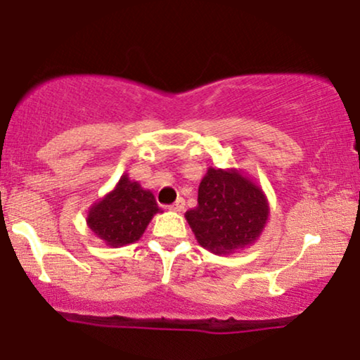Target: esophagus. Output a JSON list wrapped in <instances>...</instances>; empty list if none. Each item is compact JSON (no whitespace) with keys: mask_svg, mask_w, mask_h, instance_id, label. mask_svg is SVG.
<instances>
[{"mask_svg":"<svg viewBox=\"0 0 360 360\" xmlns=\"http://www.w3.org/2000/svg\"><path fill=\"white\" fill-rule=\"evenodd\" d=\"M170 209L175 210V212H181V210L185 209V200H184V198H181V197L176 198V200L170 205Z\"/></svg>","mask_w":360,"mask_h":360,"instance_id":"1","label":"esophagus"}]
</instances>
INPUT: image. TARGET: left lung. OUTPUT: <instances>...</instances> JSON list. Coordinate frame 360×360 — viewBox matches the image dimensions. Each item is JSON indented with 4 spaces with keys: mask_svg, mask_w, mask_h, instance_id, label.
<instances>
[{
    "mask_svg": "<svg viewBox=\"0 0 360 360\" xmlns=\"http://www.w3.org/2000/svg\"><path fill=\"white\" fill-rule=\"evenodd\" d=\"M185 217L202 248L227 255L255 243L268 221V202L238 172L209 168L198 187V205Z\"/></svg>",
    "mask_w": 360,
    "mask_h": 360,
    "instance_id": "left-lung-1",
    "label": "left lung"
}]
</instances>
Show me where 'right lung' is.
<instances>
[{"instance_id":"obj_1","label":"right lung","mask_w":360,"mask_h":360,"mask_svg":"<svg viewBox=\"0 0 360 360\" xmlns=\"http://www.w3.org/2000/svg\"><path fill=\"white\" fill-rule=\"evenodd\" d=\"M158 210L153 193L122 175L116 188L92 207L87 224L101 239L117 248L141 238Z\"/></svg>"}]
</instances>
